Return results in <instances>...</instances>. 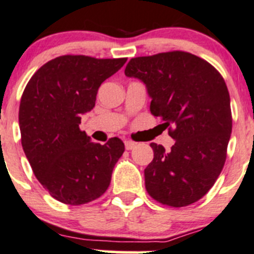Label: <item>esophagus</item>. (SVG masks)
Returning <instances> with one entry per match:
<instances>
[{"label":"esophagus","mask_w":254,"mask_h":254,"mask_svg":"<svg viewBox=\"0 0 254 254\" xmlns=\"http://www.w3.org/2000/svg\"><path fill=\"white\" fill-rule=\"evenodd\" d=\"M134 145H135V143L132 142V140H125V147H126L127 150L133 149V148H134Z\"/></svg>","instance_id":"esophagus-1"}]
</instances>
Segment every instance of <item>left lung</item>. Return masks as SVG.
<instances>
[{
  "label": "left lung",
  "instance_id": "left-lung-1",
  "mask_svg": "<svg viewBox=\"0 0 254 254\" xmlns=\"http://www.w3.org/2000/svg\"><path fill=\"white\" fill-rule=\"evenodd\" d=\"M125 74L143 81L150 114L160 117L175 140L170 150L150 143L148 194L167 206L194 204L211 189L226 162L232 115L225 80L206 60L179 50L133 58Z\"/></svg>",
  "mask_w": 254,
  "mask_h": 254
}]
</instances>
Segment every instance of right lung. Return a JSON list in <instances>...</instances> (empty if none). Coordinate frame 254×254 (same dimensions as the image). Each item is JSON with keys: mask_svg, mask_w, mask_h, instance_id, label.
Here are the masks:
<instances>
[{"mask_svg": "<svg viewBox=\"0 0 254 254\" xmlns=\"http://www.w3.org/2000/svg\"><path fill=\"white\" fill-rule=\"evenodd\" d=\"M126 62L62 55L39 67L24 89L18 114L22 147L38 182L63 204L94 201L111 183L124 142L115 137L94 143L79 125L81 115L94 109L100 85Z\"/></svg>", "mask_w": 254, "mask_h": 254, "instance_id": "obj_1", "label": "right lung"}]
</instances>
